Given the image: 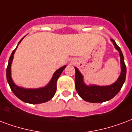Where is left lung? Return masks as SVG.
Returning <instances> with one entry per match:
<instances>
[{"instance_id": "left-lung-1", "label": "left lung", "mask_w": 132, "mask_h": 132, "mask_svg": "<svg viewBox=\"0 0 132 132\" xmlns=\"http://www.w3.org/2000/svg\"><path fill=\"white\" fill-rule=\"evenodd\" d=\"M115 48L118 51L120 58L121 72L118 79L112 84L108 86H98L94 84L87 85L84 83V77L78 68L75 69V88L78 95L86 102L91 103H99L108 101L115 97L119 92L126 78V66L124 62V57L120 48L118 46L113 39H111Z\"/></svg>"}]
</instances>
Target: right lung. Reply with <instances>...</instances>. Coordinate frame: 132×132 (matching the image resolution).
Returning a JSON list of instances; mask_svg holds the SVG:
<instances>
[{"label": "right lung", "mask_w": 132, "mask_h": 132, "mask_svg": "<svg viewBox=\"0 0 132 132\" xmlns=\"http://www.w3.org/2000/svg\"><path fill=\"white\" fill-rule=\"evenodd\" d=\"M23 38H22L21 40L19 42L16 48L13 50L9 59L8 65L7 67V73H6L8 84L10 85V88L12 90L14 94L23 102L30 103V104H41V103L48 102L50 100L52 99L53 96L55 95L56 90H57V79L60 75L62 74L64 68L66 67V65L57 69L53 74V77L50 80L49 83L44 87L37 88H26L17 86L14 82L11 76V66H12V63L14 59L15 51L16 50L19 44L21 42Z\"/></svg>", "instance_id": "1"}]
</instances>
